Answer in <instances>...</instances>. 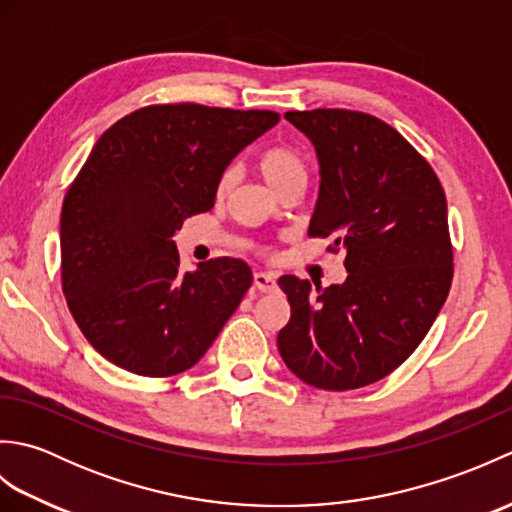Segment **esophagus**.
Instances as JSON below:
<instances>
[{"label":"esophagus","mask_w":512,"mask_h":512,"mask_svg":"<svg viewBox=\"0 0 512 512\" xmlns=\"http://www.w3.org/2000/svg\"><path fill=\"white\" fill-rule=\"evenodd\" d=\"M253 281L259 292H273L277 288V277L273 273H255Z\"/></svg>","instance_id":"1"}]
</instances>
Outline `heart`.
I'll return each mask as SVG.
<instances>
[{
  "label": "heart",
  "mask_w": 512,
  "mask_h": 512,
  "mask_svg": "<svg viewBox=\"0 0 512 512\" xmlns=\"http://www.w3.org/2000/svg\"><path fill=\"white\" fill-rule=\"evenodd\" d=\"M257 167L262 171V176L266 178V182L273 187L277 193H284L290 187H303L308 178V169L306 162L299 156V151H295L288 145H273L268 147L262 156L257 160ZM237 180V169L235 167H226L220 178H217V198H224L235 187ZM259 253L268 255L270 248L262 246Z\"/></svg>",
  "instance_id": "heart-1"
}]
</instances>
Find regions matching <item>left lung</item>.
I'll return each instance as SVG.
<instances>
[{"label":"left lung","mask_w":512,"mask_h":512,"mask_svg":"<svg viewBox=\"0 0 512 512\" xmlns=\"http://www.w3.org/2000/svg\"><path fill=\"white\" fill-rule=\"evenodd\" d=\"M284 116L312 140L321 165L308 235L345 250L347 279L317 290L295 275L279 279L290 303L279 354L312 387L372 385L407 361L447 301V198L427 158L380 118L332 107Z\"/></svg>","instance_id":"obj_1"}]
</instances>
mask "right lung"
<instances>
[{"label":"right lung","mask_w":512,"mask_h":512,"mask_svg":"<svg viewBox=\"0 0 512 512\" xmlns=\"http://www.w3.org/2000/svg\"><path fill=\"white\" fill-rule=\"evenodd\" d=\"M277 112L147 105L116 121L61 211V288L85 339L127 372L167 378L200 361L253 284L217 257L182 273L176 235L215 204L220 173Z\"/></svg>","instance_id":"1"}]
</instances>
